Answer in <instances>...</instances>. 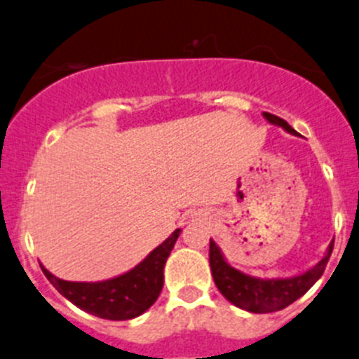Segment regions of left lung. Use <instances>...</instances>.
<instances>
[{
  "instance_id": "1",
  "label": "left lung",
  "mask_w": 359,
  "mask_h": 359,
  "mask_svg": "<svg viewBox=\"0 0 359 359\" xmlns=\"http://www.w3.org/2000/svg\"><path fill=\"white\" fill-rule=\"evenodd\" d=\"M263 117L270 124L280 126L287 133L297 135V131L290 126L284 119L273 116V114L263 112ZM333 242L328 245L325 257L309 268L307 272L300 276L286 277V279H259V277L247 276L226 261L222 256L221 249L215 245L214 240L210 238V252H208V261H210V270L214 283L217 290L221 291L222 297L231 302L235 307L243 309L254 314H266V312L283 311L287 305L297 302L298 298L304 297L309 290L316 284V280L325 272L326 263L332 256Z\"/></svg>"
}]
</instances>
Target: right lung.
Instances as JSON below:
<instances>
[{"instance_id":"1","label":"right lung","mask_w":359,"mask_h":359,"mask_svg":"<svg viewBox=\"0 0 359 359\" xmlns=\"http://www.w3.org/2000/svg\"><path fill=\"white\" fill-rule=\"evenodd\" d=\"M179 235L180 229H175L130 272L100 283H69L52 276L43 264L40 266L52 286L73 305L102 319L126 321L144 314L158 300L165 283V263Z\"/></svg>"}]
</instances>
